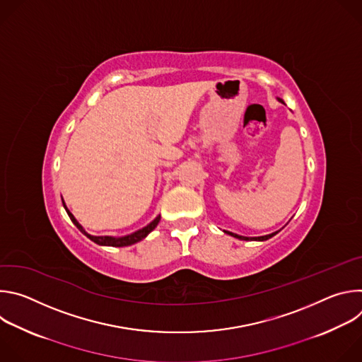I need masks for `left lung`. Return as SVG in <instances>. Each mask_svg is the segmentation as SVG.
Segmentation results:
<instances>
[{
	"label": "left lung",
	"mask_w": 362,
	"mask_h": 362,
	"mask_svg": "<svg viewBox=\"0 0 362 362\" xmlns=\"http://www.w3.org/2000/svg\"><path fill=\"white\" fill-rule=\"evenodd\" d=\"M226 233H229V235H232L233 238H238V239H242V240H268L269 238H272L274 235H276L278 232H274V233H271V235H265V236H257V238H246V236H239V235H236V233H232V232H226Z\"/></svg>",
	"instance_id": "1"
}]
</instances>
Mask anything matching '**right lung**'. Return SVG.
<instances>
[{
    "instance_id": "1",
    "label": "right lung",
    "mask_w": 362,
    "mask_h": 362,
    "mask_svg": "<svg viewBox=\"0 0 362 362\" xmlns=\"http://www.w3.org/2000/svg\"><path fill=\"white\" fill-rule=\"evenodd\" d=\"M63 204H64V202H63ZM66 208V206H64ZM66 211H67V215L70 216V219H71V222L80 229V232L81 233H84L90 240H93L94 243H97V245H106V246H129V245H133V243H136V242H139V240H141V239H144L154 228L158 226V223H159V221H160V216H158L156 219H154L151 223H148L147 226H144L143 229H140V230H137V232H134V233H132V235H127V236H123V238H112V236H91V235H88L83 228H81V225L76 221V218L70 214V211L66 208Z\"/></svg>"
}]
</instances>
